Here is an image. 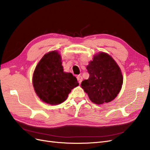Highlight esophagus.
Wrapping results in <instances>:
<instances>
[{
  "label": "esophagus",
  "instance_id": "1",
  "mask_svg": "<svg viewBox=\"0 0 150 150\" xmlns=\"http://www.w3.org/2000/svg\"><path fill=\"white\" fill-rule=\"evenodd\" d=\"M77 79H78V83H79V84H81V82H82V81H83V77L81 76H80V75H79V76H77Z\"/></svg>",
  "mask_w": 150,
  "mask_h": 150
}]
</instances>
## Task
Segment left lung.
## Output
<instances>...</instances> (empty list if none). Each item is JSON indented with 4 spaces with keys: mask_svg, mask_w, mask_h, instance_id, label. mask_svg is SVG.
<instances>
[{
    "mask_svg": "<svg viewBox=\"0 0 150 150\" xmlns=\"http://www.w3.org/2000/svg\"><path fill=\"white\" fill-rule=\"evenodd\" d=\"M89 77L81 83L84 92L96 104L112 101L119 94L123 83L120 67L108 54L100 52L93 56L86 67Z\"/></svg>",
    "mask_w": 150,
    "mask_h": 150,
    "instance_id": "1",
    "label": "left lung"
}]
</instances>
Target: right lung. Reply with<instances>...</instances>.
I'll use <instances>...</instances> for the list:
<instances>
[{
  "mask_svg": "<svg viewBox=\"0 0 150 150\" xmlns=\"http://www.w3.org/2000/svg\"><path fill=\"white\" fill-rule=\"evenodd\" d=\"M33 84L40 100L57 105L66 101L71 89L79 83L72 73L64 72L61 54L52 51L44 54L36 66Z\"/></svg>",
  "mask_w": 150,
  "mask_h": 150,
  "instance_id": "obj_1",
  "label": "right lung"
}]
</instances>
